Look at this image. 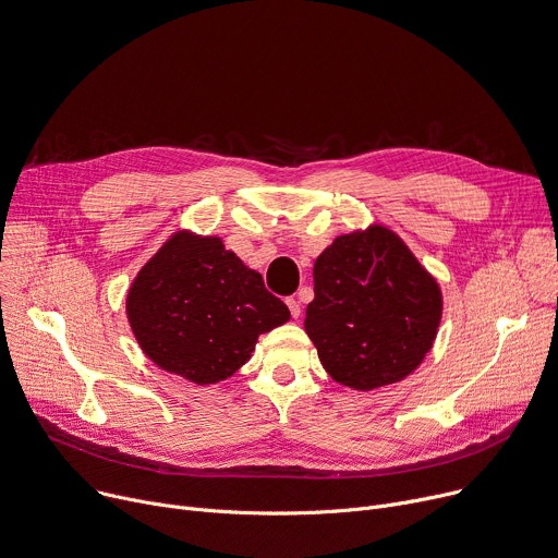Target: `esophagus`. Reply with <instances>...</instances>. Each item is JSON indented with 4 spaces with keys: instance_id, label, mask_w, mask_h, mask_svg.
<instances>
[{
    "instance_id": "obj_1",
    "label": "esophagus",
    "mask_w": 558,
    "mask_h": 558,
    "mask_svg": "<svg viewBox=\"0 0 558 558\" xmlns=\"http://www.w3.org/2000/svg\"><path fill=\"white\" fill-rule=\"evenodd\" d=\"M287 307L291 312V318H298L300 316V302L295 298H287Z\"/></svg>"
}]
</instances>
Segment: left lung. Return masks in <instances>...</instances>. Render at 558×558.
<instances>
[{"instance_id":"8db88e82","label":"left lung","mask_w":558,"mask_h":558,"mask_svg":"<svg viewBox=\"0 0 558 558\" xmlns=\"http://www.w3.org/2000/svg\"><path fill=\"white\" fill-rule=\"evenodd\" d=\"M305 331L327 374L369 391L410 376L432 349L442 293L391 229L338 235L316 258Z\"/></svg>"}]
</instances>
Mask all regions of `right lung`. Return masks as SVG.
<instances>
[{"label":"right lung","mask_w":558,"mask_h":558,"mask_svg":"<svg viewBox=\"0 0 558 558\" xmlns=\"http://www.w3.org/2000/svg\"><path fill=\"white\" fill-rule=\"evenodd\" d=\"M131 331L160 369L195 385L233 376L258 336L284 325V302L218 235L175 231L126 293Z\"/></svg>","instance_id":"add662e5"}]
</instances>
